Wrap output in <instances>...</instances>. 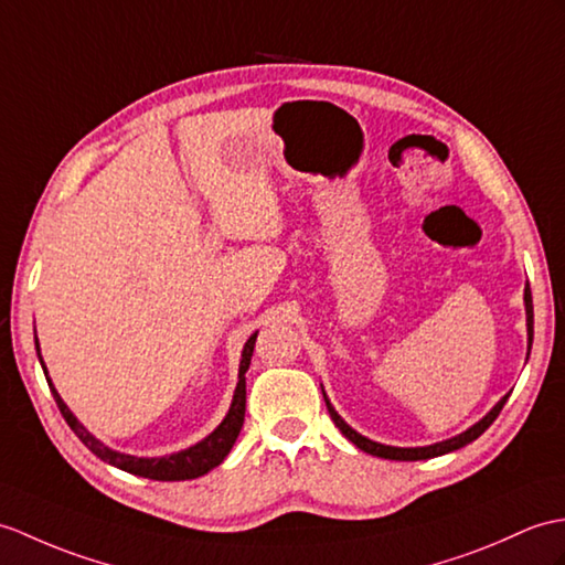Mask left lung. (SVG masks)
Here are the masks:
<instances>
[{
	"instance_id": "obj_1",
	"label": "left lung",
	"mask_w": 565,
	"mask_h": 565,
	"mask_svg": "<svg viewBox=\"0 0 565 565\" xmlns=\"http://www.w3.org/2000/svg\"><path fill=\"white\" fill-rule=\"evenodd\" d=\"M524 310H527V339H530V349H532V337H534V310H532V291L530 288H524ZM527 356H530V351H527ZM322 395H324V390H322ZM505 399H508V395L498 402L493 409L481 418L479 424H475L471 428H467L465 433H460V436H455V438H450V440H443V443H436V445H426V448H392V445H383V443H375V440H369L365 436H361V433H356L353 430L342 416H339L337 412H334V406L330 404V399H327V395H324V404H327V412H330V416H332V422H334V426L344 433V436L356 445V448H361L363 452H369V455H375V457H385V460H399V462H416V460H430V457H438V455H445V452H452V450H460V448H465L467 443H471V440H477L483 430H487L493 422H495V416L501 414V409H503V404H505Z\"/></svg>"
}]
</instances>
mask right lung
<instances>
[{
    "label": "right lung",
    "instance_id": "add662e5",
    "mask_svg": "<svg viewBox=\"0 0 565 565\" xmlns=\"http://www.w3.org/2000/svg\"><path fill=\"white\" fill-rule=\"evenodd\" d=\"M255 339H257V332L250 339H247L245 347H243V359H241V369H238V387H235V395H233V402H231V409H228L226 418H223V422L216 426L214 433H209L204 440L192 445V448L173 452V455H166V457L125 455V452L110 450L108 445H103L96 436H90V433L76 422V416L70 412V406L62 402L55 385L50 383L47 369H45V363L41 359V347H38V339H35V349H38V359H41V365L45 371L47 385L52 390V397H55L60 412L64 416V422L70 424V428L76 433L78 440H82L90 452L100 457L103 462H108V465L122 469V471H129V475L147 477V479H156V481H185V479L202 477V475H206V471H212L214 467H218L223 460H226V455L231 452L235 438H238V433H241L243 422H245V373H247V369H250Z\"/></svg>",
    "mask_w": 565,
    "mask_h": 565
}]
</instances>
